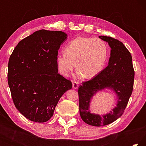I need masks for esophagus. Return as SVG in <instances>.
<instances>
[{
	"label": "esophagus",
	"instance_id": "1",
	"mask_svg": "<svg viewBox=\"0 0 146 146\" xmlns=\"http://www.w3.org/2000/svg\"><path fill=\"white\" fill-rule=\"evenodd\" d=\"M78 83L77 82H73V88L75 89V90H76V89H78Z\"/></svg>",
	"mask_w": 146,
	"mask_h": 146
}]
</instances>
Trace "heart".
Listing matches in <instances>:
<instances>
[{"mask_svg":"<svg viewBox=\"0 0 146 146\" xmlns=\"http://www.w3.org/2000/svg\"><path fill=\"white\" fill-rule=\"evenodd\" d=\"M108 47L102 40L80 36L71 40L65 53H58L56 64L61 75L68 76L76 67L78 77L90 79L99 74L108 58Z\"/></svg>","mask_w":146,"mask_h":146,"instance_id":"b5f03b06","label":"heart"}]
</instances>
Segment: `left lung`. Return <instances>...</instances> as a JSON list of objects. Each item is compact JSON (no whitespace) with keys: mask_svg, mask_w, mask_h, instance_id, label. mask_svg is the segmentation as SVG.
Masks as SVG:
<instances>
[{"mask_svg":"<svg viewBox=\"0 0 146 146\" xmlns=\"http://www.w3.org/2000/svg\"><path fill=\"white\" fill-rule=\"evenodd\" d=\"M111 48L108 66L91 80L78 88L79 111L84 122L93 126H102L112 123L123 114L131 95L135 71L131 55L122 42L110 36H99ZM108 88L117 96V104L109 113L100 115L92 113L90 104L98 92Z\"/></svg>","mask_w":146,"mask_h":146,"instance_id":"obj_1","label":"left lung"}]
</instances>
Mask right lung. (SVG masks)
Wrapping results in <instances>:
<instances>
[{
	"label": "right lung",
	"instance_id": "right-lung-1",
	"mask_svg": "<svg viewBox=\"0 0 146 146\" xmlns=\"http://www.w3.org/2000/svg\"><path fill=\"white\" fill-rule=\"evenodd\" d=\"M68 35L60 31H36L20 41L10 56L8 80L16 108L33 122L53 117L58 100L72 88L58 73L56 56Z\"/></svg>",
	"mask_w": 146,
	"mask_h": 146
}]
</instances>
